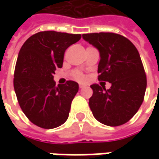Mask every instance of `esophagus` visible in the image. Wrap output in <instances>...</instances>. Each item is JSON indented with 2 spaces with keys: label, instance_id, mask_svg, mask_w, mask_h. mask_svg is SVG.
I'll return each instance as SVG.
<instances>
[{
  "label": "esophagus",
  "instance_id": "1",
  "mask_svg": "<svg viewBox=\"0 0 159 159\" xmlns=\"http://www.w3.org/2000/svg\"><path fill=\"white\" fill-rule=\"evenodd\" d=\"M86 88V85H83V84H80V89H84Z\"/></svg>",
  "mask_w": 159,
  "mask_h": 159
}]
</instances>
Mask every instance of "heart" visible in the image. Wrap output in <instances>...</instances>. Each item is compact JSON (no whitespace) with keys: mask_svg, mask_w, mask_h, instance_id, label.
Listing matches in <instances>:
<instances>
[{"mask_svg":"<svg viewBox=\"0 0 159 159\" xmlns=\"http://www.w3.org/2000/svg\"><path fill=\"white\" fill-rule=\"evenodd\" d=\"M74 78L76 79L77 80L81 81V80H84V75H83L81 72H80V71H76V72L74 73Z\"/></svg>","mask_w":159,"mask_h":159,"instance_id":"heart-1","label":"heart"}]
</instances>
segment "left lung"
<instances>
[{
  "label": "left lung",
  "mask_w": 159,
  "mask_h": 159,
  "mask_svg": "<svg viewBox=\"0 0 159 159\" xmlns=\"http://www.w3.org/2000/svg\"><path fill=\"white\" fill-rule=\"evenodd\" d=\"M82 38L100 53L98 80L111 84L109 89L98 84L90 86L92 113L103 125H123L138 111L147 87L137 48L125 37L113 33L86 34Z\"/></svg>",
  "instance_id": "8db88e82"
}]
</instances>
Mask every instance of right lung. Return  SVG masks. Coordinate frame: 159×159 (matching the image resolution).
<instances>
[{
  "label": "right lung",
  "mask_w": 159,
  "mask_h": 159,
  "mask_svg": "<svg viewBox=\"0 0 159 159\" xmlns=\"http://www.w3.org/2000/svg\"><path fill=\"white\" fill-rule=\"evenodd\" d=\"M80 38V34L45 31L34 34L22 46L14 89L23 112L34 125L52 129L68 119L79 84L68 80L56 86L54 74L63 66L65 50Z\"/></svg>",
  "instance_id": "add662e5"
}]
</instances>
